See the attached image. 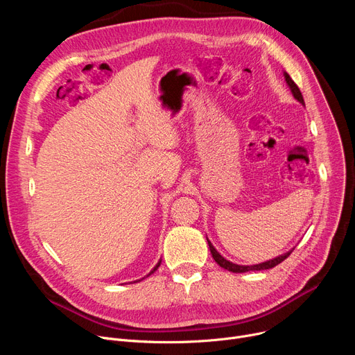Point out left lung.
<instances>
[{"label":"left lung","instance_id":"1","mask_svg":"<svg viewBox=\"0 0 355 355\" xmlns=\"http://www.w3.org/2000/svg\"><path fill=\"white\" fill-rule=\"evenodd\" d=\"M284 76H285V82H286L288 87H289V89H291V92H292L293 98H295L297 102H300L302 106H305L304 96H302V93H301L300 87L296 86V83L292 80V78L289 76V74H288L286 71H284ZM207 243H209L210 252H211V254H213V259L216 260V263H217L218 266H221L223 269L230 270V272H233V273H245V272H250V270H265V269H272V268H275L276 265H279L281 262H284V260H285V259H286V257L293 252V249H295V248H292V249H291V250H288L286 253L279 254V256H276V257H273V259L266 260V262L257 263V265H237V263L230 262V260H227L226 257H223V256L217 252V249L213 246V243H211V241H210L209 239H207Z\"/></svg>","mask_w":355,"mask_h":355}]
</instances>
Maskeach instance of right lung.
I'll list each match as a JSON object with an SVG mask.
<instances>
[{
	"label": "right lung",
	"instance_id": "right-lung-1",
	"mask_svg": "<svg viewBox=\"0 0 355 355\" xmlns=\"http://www.w3.org/2000/svg\"><path fill=\"white\" fill-rule=\"evenodd\" d=\"M159 265H161V259H159V260H158V263H157V265H155V266H154V269H153V270H151V272H149V273H148V275H146V276H144V277H142V279H145V277H148V276H151V275H153V273H154V272H155V270H157V269H158V268H159ZM142 279H139V281H134V284H137V282H141V281H142Z\"/></svg>",
	"mask_w": 355,
	"mask_h": 355
}]
</instances>
